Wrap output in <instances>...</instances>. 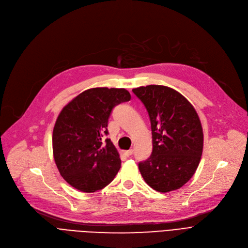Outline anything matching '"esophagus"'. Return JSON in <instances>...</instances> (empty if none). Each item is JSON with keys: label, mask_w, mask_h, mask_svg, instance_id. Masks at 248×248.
<instances>
[{"label": "esophagus", "mask_w": 248, "mask_h": 248, "mask_svg": "<svg viewBox=\"0 0 248 248\" xmlns=\"http://www.w3.org/2000/svg\"><path fill=\"white\" fill-rule=\"evenodd\" d=\"M133 150L131 149V150H127V151H125L124 152V154H125V155H126V157H129V155H133Z\"/></svg>", "instance_id": "obj_1"}]
</instances>
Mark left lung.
<instances>
[{
    "instance_id": "obj_1",
    "label": "left lung",
    "mask_w": 248,
    "mask_h": 248,
    "mask_svg": "<svg viewBox=\"0 0 248 248\" xmlns=\"http://www.w3.org/2000/svg\"><path fill=\"white\" fill-rule=\"evenodd\" d=\"M133 93L148 110L153 137L152 155L139 163L140 172L155 191L177 190L200 163L203 129L198 113L187 98L168 86H140Z\"/></svg>"
}]
</instances>
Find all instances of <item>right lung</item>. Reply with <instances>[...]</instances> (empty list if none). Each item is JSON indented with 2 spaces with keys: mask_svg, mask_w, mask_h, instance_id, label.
Listing matches in <instances>:
<instances>
[{
  "mask_svg": "<svg viewBox=\"0 0 248 248\" xmlns=\"http://www.w3.org/2000/svg\"><path fill=\"white\" fill-rule=\"evenodd\" d=\"M131 99L124 88L96 87L73 98L59 113L52 136L54 161L73 188L93 193L108 186L122 161L108 134L112 108Z\"/></svg>",
  "mask_w": 248,
  "mask_h": 248,
  "instance_id": "right-lung-1",
  "label": "right lung"
}]
</instances>
